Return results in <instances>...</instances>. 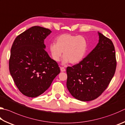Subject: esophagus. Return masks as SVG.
<instances>
[{
    "label": "esophagus",
    "instance_id": "1",
    "mask_svg": "<svg viewBox=\"0 0 125 125\" xmlns=\"http://www.w3.org/2000/svg\"><path fill=\"white\" fill-rule=\"evenodd\" d=\"M60 69H61V72H65V69L64 68V67H60Z\"/></svg>",
    "mask_w": 125,
    "mask_h": 125
}]
</instances>
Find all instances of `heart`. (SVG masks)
Masks as SVG:
<instances>
[{
	"instance_id": "obj_1",
	"label": "heart",
	"mask_w": 125,
	"mask_h": 125,
	"mask_svg": "<svg viewBox=\"0 0 125 125\" xmlns=\"http://www.w3.org/2000/svg\"><path fill=\"white\" fill-rule=\"evenodd\" d=\"M87 46V41L83 36L65 33L57 37L56 43L50 44L49 51L56 62L60 61L63 52L64 64L69 62L72 64H76L84 58Z\"/></svg>"
}]
</instances>
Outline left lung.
<instances>
[{"label":"left lung","mask_w":125,"mask_h":125,"mask_svg":"<svg viewBox=\"0 0 125 125\" xmlns=\"http://www.w3.org/2000/svg\"><path fill=\"white\" fill-rule=\"evenodd\" d=\"M96 47L78 64L67 68V87L75 98L94 100L107 88L116 67L115 51L110 39L98 32Z\"/></svg>","instance_id":"obj_1"}]
</instances>
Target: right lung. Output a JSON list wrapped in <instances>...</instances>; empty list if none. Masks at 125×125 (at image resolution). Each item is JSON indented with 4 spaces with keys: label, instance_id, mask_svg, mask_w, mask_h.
I'll list each match as a JSON object with an SVG mask.
<instances>
[{
    "label": "right lung",
    "instance_id": "1",
    "mask_svg": "<svg viewBox=\"0 0 125 125\" xmlns=\"http://www.w3.org/2000/svg\"><path fill=\"white\" fill-rule=\"evenodd\" d=\"M52 31L34 26L16 38L11 49L9 70L15 85L29 97L40 96L60 73V67L45 50L44 40Z\"/></svg>",
    "mask_w": 125,
    "mask_h": 125
}]
</instances>
